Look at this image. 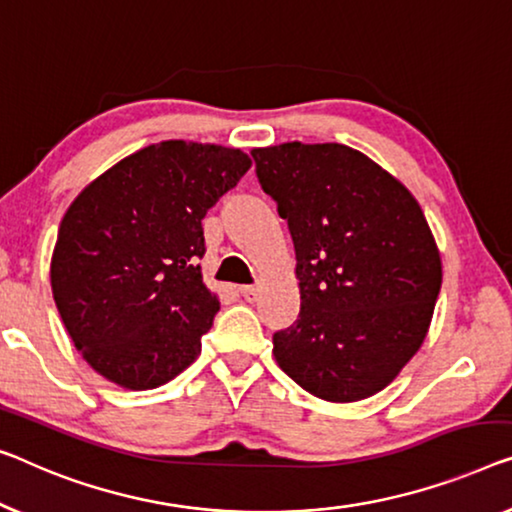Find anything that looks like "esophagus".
I'll return each mask as SVG.
<instances>
[{
    "instance_id": "34e87169",
    "label": "esophagus",
    "mask_w": 512,
    "mask_h": 512,
    "mask_svg": "<svg viewBox=\"0 0 512 512\" xmlns=\"http://www.w3.org/2000/svg\"><path fill=\"white\" fill-rule=\"evenodd\" d=\"M239 292H241V296H243V299H246V301H255L257 294H259V287H255V285H243V287L239 289Z\"/></svg>"
}]
</instances>
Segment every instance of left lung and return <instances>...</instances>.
Segmentation results:
<instances>
[{
	"label": "left lung",
	"instance_id": "left-lung-1",
	"mask_svg": "<svg viewBox=\"0 0 512 512\" xmlns=\"http://www.w3.org/2000/svg\"><path fill=\"white\" fill-rule=\"evenodd\" d=\"M259 186L287 220L301 312L273 333V356L329 402L379 393L423 345L441 259L402 183L345 144L253 149Z\"/></svg>",
	"mask_w": 512,
	"mask_h": 512
}]
</instances>
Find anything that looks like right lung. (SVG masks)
<instances>
[{
  "mask_svg": "<svg viewBox=\"0 0 512 512\" xmlns=\"http://www.w3.org/2000/svg\"><path fill=\"white\" fill-rule=\"evenodd\" d=\"M250 165L241 149L167 140L75 197L52 253V296L98 375L147 391L195 361L220 310L197 264L202 218Z\"/></svg>",
  "mask_w": 512,
  "mask_h": 512,
  "instance_id": "right-lung-1",
  "label": "right lung"
}]
</instances>
